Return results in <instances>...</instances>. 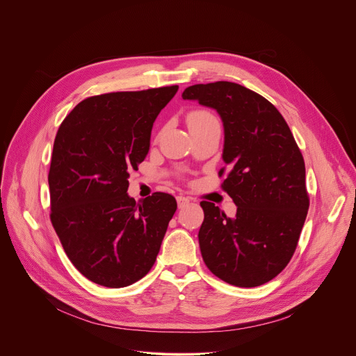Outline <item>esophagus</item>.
<instances>
[{
    "label": "esophagus",
    "instance_id": "1",
    "mask_svg": "<svg viewBox=\"0 0 356 356\" xmlns=\"http://www.w3.org/2000/svg\"><path fill=\"white\" fill-rule=\"evenodd\" d=\"M176 200H177V206H179V209H183L184 206H187L188 202L191 201V200H190V197H186V195H177V197H176Z\"/></svg>",
    "mask_w": 356,
    "mask_h": 356
}]
</instances>
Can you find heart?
Segmentation results:
<instances>
[{"mask_svg": "<svg viewBox=\"0 0 356 356\" xmlns=\"http://www.w3.org/2000/svg\"><path fill=\"white\" fill-rule=\"evenodd\" d=\"M213 121H217V118L207 110H194L187 115L188 128L195 127V125H204V124H209Z\"/></svg>", "mask_w": 356, "mask_h": 356, "instance_id": "obj_1", "label": "heart"}]
</instances>
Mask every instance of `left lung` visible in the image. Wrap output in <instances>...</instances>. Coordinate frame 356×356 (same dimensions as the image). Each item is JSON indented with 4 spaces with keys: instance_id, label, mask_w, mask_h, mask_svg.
Here are the masks:
<instances>
[{
    "instance_id": "left-lung-1",
    "label": "left lung",
    "mask_w": 356,
    "mask_h": 356,
    "mask_svg": "<svg viewBox=\"0 0 356 356\" xmlns=\"http://www.w3.org/2000/svg\"><path fill=\"white\" fill-rule=\"evenodd\" d=\"M183 99L217 110L224 124L227 163L221 187L236 204L229 218L201 201V257L221 280L255 287L276 277L290 262L306 221L310 198L306 166L277 108L261 94L231 81L187 87Z\"/></svg>"
}]
</instances>
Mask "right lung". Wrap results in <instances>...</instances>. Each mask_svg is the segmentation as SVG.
Masks as SVG:
<instances>
[{
	"label": "right lung",
	"mask_w": 356,
	"mask_h": 356,
	"mask_svg": "<svg viewBox=\"0 0 356 356\" xmlns=\"http://www.w3.org/2000/svg\"><path fill=\"white\" fill-rule=\"evenodd\" d=\"M179 86L83 99L63 120L49 169L50 221L74 268L106 287H125L154 266L173 195L136 202L128 177L145 161L150 131Z\"/></svg>",
	"instance_id": "right-lung-1"
}]
</instances>
